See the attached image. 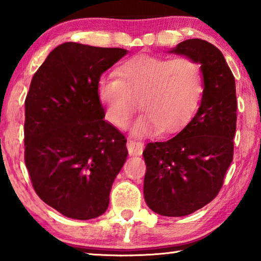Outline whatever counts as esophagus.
<instances>
[{
    "instance_id": "esophagus-1",
    "label": "esophagus",
    "mask_w": 261,
    "mask_h": 261,
    "mask_svg": "<svg viewBox=\"0 0 261 261\" xmlns=\"http://www.w3.org/2000/svg\"><path fill=\"white\" fill-rule=\"evenodd\" d=\"M126 147L128 153L133 155H140L142 154L143 151V143L140 142V141H135V140H128L126 143Z\"/></svg>"
}]
</instances>
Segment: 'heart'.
I'll return each mask as SVG.
<instances>
[{
    "label": "heart",
    "mask_w": 261,
    "mask_h": 261,
    "mask_svg": "<svg viewBox=\"0 0 261 261\" xmlns=\"http://www.w3.org/2000/svg\"><path fill=\"white\" fill-rule=\"evenodd\" d=\"M119 79L100 81L99 97L107 119L124 128L139 109L145 115L134 133L147 134L153 128L173 134L187 125L196 112L203 93L202 66L188 56L170 59L141 54L116 70Z\"/></svg>",
    "instance_id": "b5f03b06"
}]
</instances>
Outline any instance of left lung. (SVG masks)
Returning <instances> with one entry per match:
<instances>
[{
    "instance_id": "8db88e82",
    "label": "left lung",
    "mask_w": 261,
    "mask_h": 261,
    "mask_svg": "<svg viewBox=\"0 0 261 261\" xmlns=\"http://www.w3.org/2000/svg\"><path fill=\"white\" fill-rule=\"evenodd\" d=\"M172 53L202 66V99L174 137L147 143L143 194L148 207L158 215L181 217L211 202L222 188L233 161L237 97L234 76L215 45L188 39Z\"/></svg>"
}]
</instances>
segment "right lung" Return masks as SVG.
Listing matches in <instances>:
<instances>
[{
    "label": "right lung",
    "instance_id": "1",
    "mask_svg": "<svg viewBox=\"0 0 261 261\" xmlns=\"http://www.w3.org/2000/svg\"><path fill=\"white\" fill-rule=\"evenodd\" d=\"M124 55L120 47L64 43L33 76L24 101V162L38 196L66 217L103 215L126 161V139L104 120L98 94L101 73Z\"/></svg>",
    "mask_w": 261,
    "mask_h": 261
}]
</instances>
